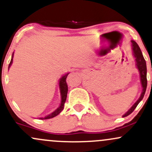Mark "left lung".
I'll list each match as a JSON object with an SVG mask.
<instances>
[{
    "label": "left lung",
    "instance_id": "1",
    "mask_svg": "<svg viewBox=\"0 0 152 152\" xmlns=\"http://www.w3.org/2000/svg\"><path fill=\"white\" fill-rule=\"evenodd\" d=\"M132 51L133 55L135 58V61H136V66L138 69L139 72H140V80L141 83H142V92L141 94L140 98L138 99L136 102L133 104V106L128 110L127 112L122 116V117H125L126 116L129 115L132 112H133L135 108L138 105L139 103L142 101L143 99L144 94H145L146 89H147V65H146V61L144 60L143 55H142V51H141L140 47H139L138 44L135 41L132 40Z\"/></svg>",
    "mask_w": 152,
    "mask_h": 152
}]
</instances>
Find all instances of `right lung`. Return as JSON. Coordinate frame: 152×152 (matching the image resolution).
<instances>
[{
  "mask_svg": "<svg viewBox=\"0 0 152 152\" xmlns=\"http://www.w3.org/2000/svg\"><path fill=\"white\" fill-rule=\"evenodd\" d=\"M13 54H14V53H12V58H11V60H10V64H9L8 67H10V65H11V64L12 62ZM68 74H66L65 75L62 76V78H60V83H59V86H60V94H61V103H60V107H59L56 110H55L53 113H51L50 115L46 116V117H40V118H39L40 119H48L53 118V117H55V116L58 115L59 114H60V112L62 111V110H63V108H64V105H65L66 99H67V91H68V87H67V83H66V78H67Z\"/></svg>",
  "mask_w": 152,
  "mask_h": 152,
  "instance_id": "1",
  "label": "right lung"
}]
</instances>
